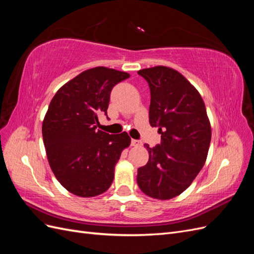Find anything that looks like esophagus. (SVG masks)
<instances>
[{
	"instance_id": "1",
	"label": "esophagus",
	"mask_w": 254,
	"mask_h": 254,
	"mask_svg": "<svg viewBox=\"0 0 254 254\" xmlns=\"http://www.w3.org/2000/svg\"><path fill=\"white\" fill-rule=\"evenodd\" d=\"M131 145H132V146H135V147H137V146H141V145H142V142L139 141V140L132 139V140H131Z\"/></svg>"
}]
</instances>
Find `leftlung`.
<instances>
[{
  "instance_id": "left-lung-1",
  "label": "left lung",
  "mask_w": 254,
  "mask_h": 254,
  "mask_svg": "<svg viewBox=\"0 0 254 254\" xmlns=\"http://www.w3.org/2000/svg\"><path fill=\"white\" fill-rule=\"evenodd\" d=\"M137 74L148 82L149 123L159 128L161 143L145 144L149 160L137 170L136 182L144 194L166 200L186 190L203 167L210 122L199 92L179 72L159 65Z\"/></svg>"
}]
</instances>
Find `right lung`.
<instances>
[{"instance_id": "add662e5", "label": "right lung", "mask_w": 254, "mask_h": 254, "mask_svg": "<svg viewBox=\"0 0 254 254\" xmlns=\"http://www.w3.org/2000/svg\"><path fill=\"white\" fill-rule=\"evenodd\" d=\"M129 76L104 66L90 68L61 87L49 106L42 124L49 163L61 186L76 196L94 197L108 190L114 166L130 145L126 132L97 129L113 87Z\"/></svg>"}]
</instances>
